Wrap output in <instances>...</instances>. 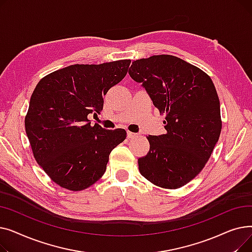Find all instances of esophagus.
Returning <instances> with one entry per match:
<instances>
[{"label":"esophagus","instance_id":"obj_1","mask_svg":"<svg viewBox=\"0 0 252 252\" xmlns=\"http://www.w3.org/2000/svg\"><path fill=\"white\" fill-rule=\"evenodd\" d=\"M135 137H138V134H136V133H133V131H127V138H129V139H133V138H135Z\"/></svg>","mask_w":252,"mask_h":252}]
</instances>
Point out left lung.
<instances>
[{
    "label": "left lung",
    "mask_w": 252,
    "mask_h": 252,
    "mask_svg": "<svg viewBox=\"0 0 252 252\" xmlns=\"http://www.w3.org/2000/svg\"><path fill=\"white\" fill-rule=\"evenodd\" d=\"M128 73L165 114L166 133L147 136L150 149L138 159L140 173L157 187L181 188L203 169L219 141L216 87L203 70L173 55L134 60Z\"/></svg>",
    "instance_id": "1"
}]
</instances>
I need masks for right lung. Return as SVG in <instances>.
Returning <instances> with one entry per match:
<instances>
[{
	"mask_svg": "<svg viewBox=\"0 0 252 252\" xmlns=\"http://www.w3.org/2000/svg\"><path fill=\"white\" fill-rule=\"evenodd\" d=\"M130 60L74 64L39 81L25 115L34 159L60 187L82 191L104 175L110 152L126 138L124 128L91 126L103 97L126 75Z\"/></svg>",
	"mask_w": 252,
	"mask_h": 252,
	"instance_id": "1",
	"label": "right lung"
}]
</instances>
